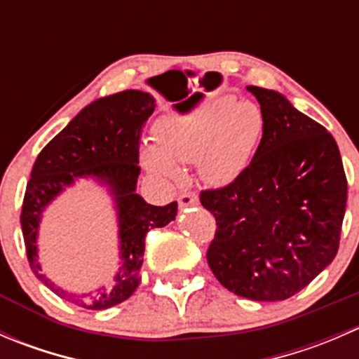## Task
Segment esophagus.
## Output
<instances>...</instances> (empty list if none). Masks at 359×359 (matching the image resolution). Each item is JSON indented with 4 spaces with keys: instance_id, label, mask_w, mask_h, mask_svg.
<instances>
[{
    "instance_id": "1",
    "label": "esophagus",
    "mask_w": 359,
    "mask_h": 359,
    "mask_svg": "<svg viewBox=\"0 0 359 359\" xmlns=\"http://www.w3.org/2000/svg\"><path fill=\"white\" fill-rule=\"evenodd\" d=\"M198 194L196 193H182L179 196V206L180 208H187L191 205H196Z\"/></svg>"
}]
</instances>
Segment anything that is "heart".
Here are the masks:
<instances>
[{
  "instance_id": "obj_1",
  "label": "heart",
  "mask_w": 359,
  "mask_h": 359,
  "mask_svg": "<svg viewBox=\"0 0 359 359\" xmlns=\"http://www.w3.org/2000/svg\"><path fill=\"white\" fill-rule=\"evenodd\" d=\"M262 133V112L252 102L215 99L184 114H165L154 123V144L140 149L147 172L177 184L179 163L198 159L203 180L224 184L234 179L252 156Z\"/></svg>"
}]
</instances>
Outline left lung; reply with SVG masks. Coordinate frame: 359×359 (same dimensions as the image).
<instances>
[{"label":"left lung","instance_id":"8db88e82","mask_svg":"<svg viewBox=\"0 0 359 359\" xmlns=\"http://www.w3.org/2000/svg\"><path fill=\"white\" fill-rule=\"evenodd\" d=\"M247 88L260 104L262 139L233 182L201 191L217 222L206 260L229 292L274 302L306 288L335 259L347 179L325 126L274 90Z\"/></svg>","mask_w":359,"mask_h":359}]
</instances>
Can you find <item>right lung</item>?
I'll return each mask as SVG.
<instances>
[{"instance_id":"add662e5","label":"right lung","mask_w":359,"mask_h":359,"mask_svg":"<svg viewBox=\"0 0 359 359\" xmlns=\"http://www.w3.org/2000/svg\"><path fill=\"white\" fill-rule=\"evenodd\" d=\"M156 100L140 90H125L88 104L53 137L32 166L20 213L29 266L41 283L74 306L104 311L132 297L140 283L146 234L175 220L177 201L165 206L146 203L137 194L139 146L142 126ZM92 176L106 185L118 213L120 269L107 287L72 294L55 285L37 262V227L44 208L74 180Z\"/></svg>"}]
</instances>
